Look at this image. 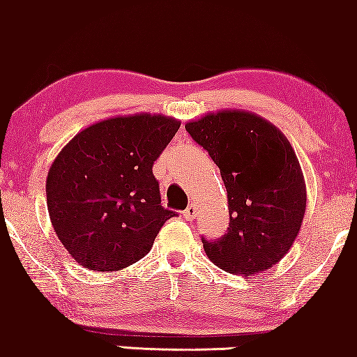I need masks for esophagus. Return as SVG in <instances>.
Masks as SVG:
<instances>
[{
    "label": "esophagus",
    "mask_w": 357,
    "mask_h": 357,
    "mask_svg": "<svg viewBox=\"0 0 357 357\" xmlns=\"http://www.w3.org/2000/svg\"><path fill=\"white\" fill-rule=\"evenodd\" d=\"M197 214H199V211H197V206H195V204H190V206L183 211V218H185L187 221H194V219L197 218Z\"/></svg>",
    "instance_id": "obj_1"
}]
</instances>
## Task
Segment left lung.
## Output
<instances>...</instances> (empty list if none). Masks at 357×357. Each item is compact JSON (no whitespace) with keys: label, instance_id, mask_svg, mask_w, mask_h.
<instances>
[{"label":"left lung","instance_id":"1","mask_svg":"<svg viewBox=\"0 0 357 357\" xmlns=\"http://www.w3.org/2000/svg\"><path fill=\"white\" fill-rule=\"evenodd\" d=\"M215 165L227 190L229 227L204 251L227 273L253 276L282 261L297 239L307 189L287 136L243 109L207 113L185 125Z\"/></svg>","mask_w":357,"mask_h":357}]
</instances>
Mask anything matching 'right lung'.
Here are the masks:
<instances>
[{"mask_svg":"<svg viewBox=\"0 0 357 357\" xmlns=\"http://www.w3.org/2000/svg\"><path fill=\"white\" fill-rule=\"evenodd\" d=\"M170 116H114L84 128L47 175V207L59 241L79 265L118 271L150 253L175 212L165 209L155 160L178 131Z\"/></svg>","mask_w":357,"mask_h":357,"instance_id":"add662e5","label":"right lung"}]
</instances>
